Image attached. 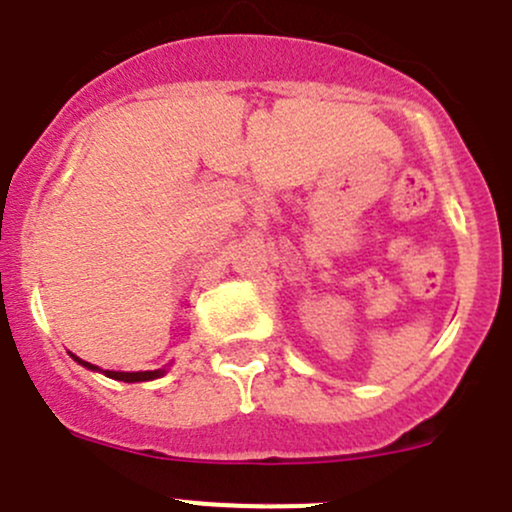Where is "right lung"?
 Listing matches in <instances>:
<instances>
[{
	"instance_id": "right-lung-1",
	"label": "right lung",
	"mask_w": 512,
	"mask_h": 512,
	"mask_svg": "<svg viewBox=\"0 0 512 512\" xmlns=\"http://www.w3.org/2000/svg\"><path fill=\"white\" fill-rule=\"evenodd\" d=\"M77 358V356H74ZM79 363H82L84 368H91V371H99V368L96 366H91V363H86V361H82V358H77ZM104 373V376H109V378H114V381H124V383H136V381H154V378H159V376H164V371H139V373H124V371H101Z\"/></svg>"
}]
</instances>
